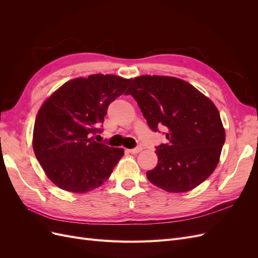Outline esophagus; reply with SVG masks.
Here are the masks:
<instances>
[{
    "label": "esophagus",
    "instance_id": "obj_1",
    "mask_svg": "<svg viewBox=\"0 0 258 258\" xmlns=\"http://www.w3.org/2000/svg\"><path fill=\"white\" fill-rule=\"evenodd\" d=\"M142 150H143V148H142L141 146H138V147H136V148H132V150H128V151H129V153L136 155V154H139Z\"/></svg>",
    "mask_w": 258,
    "mask_h": 258
}]
</instances>
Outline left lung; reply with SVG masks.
Wrapping results in <instances>:
<instances>
[{"instance_id":"1","label":"left lung","mask_w":258,"mask_h":258,"mask_svg":"<svg viewBox=\"0 0 258 258\" xmlns=\"http://www.w3.org/2000/svg\"><path fill=\"white\" fill-rule=\"evenodd\" d=\"M126 95L136 99L154 131L168 129L169 144L157 147L158 162L146 176L169 192L196 188L213 173L225 143L215 104L192 85L172 76L136 77Z\"/></svg>"}]
</instances>
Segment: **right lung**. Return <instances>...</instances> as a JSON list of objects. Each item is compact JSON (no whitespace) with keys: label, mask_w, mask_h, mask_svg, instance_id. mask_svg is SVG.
<instances>
[{"label":"right lung","mask_w":258,"mask_h":258,"mask_svg":"<svg viewBox=\"0 0 258 258\" xmlns=\"http://www.w3.org/2000/svg\"><path fill=\"white\" fill-rule=\"evenodd\" d=\"M132 79L111 74L77 77L61 86L37 112L32 145L45 174L75 194L96 189L111 176L123 148L93 141L107 106Z\"/></svg>","instance_id":"right-lung-1"}]
</instances>
